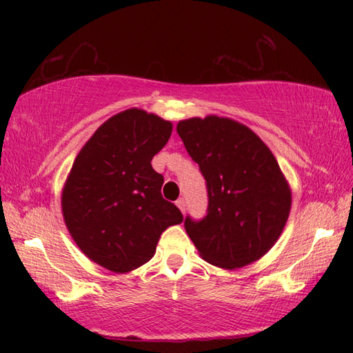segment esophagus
<instances>
[{
    "label": "esophagus",
    "instance_id": "34e87169",
    "mask_svg": "<svg viewBox=\"0 0 353 353\" xmlns=\"http://www.w3.org/2000/svg\"><path fill=\"white\" fill-rule=\"evenodd\" d=\"M176 205L179 207V210H181L182 213H185V201L182 198L176 201Z\"/></svg>",
    "mask_w": 353,
    "mask_h": 353
}]
</instances>
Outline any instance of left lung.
Masks as SVG:
<instances>
[{
  "instance_id": "obj_1",
  "label": "left lung",
  "mask_w": 353,
  "mask_h": 353,
  "mask_svg": "<svg viewBox=\"0 0 353 353\" xmlns=\"http://www.w3.org/2000/svg\"><path fill=\"white\" fill-rule=\"evenodd\" d=\"M177 134L207 181V216L185 219L199 255L229 271L260 260L291 210L290 183L271 149L248 126L218 115L182 119Z\"/></svg>"
}]
</instances>
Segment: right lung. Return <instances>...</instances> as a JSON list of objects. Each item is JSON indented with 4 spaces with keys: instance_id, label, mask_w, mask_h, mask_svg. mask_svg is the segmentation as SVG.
Wrapping results in <instances>:
<instances>
[{
    "instance_id": "add662e5",
    "label": "right lung",
    "mask_w": 353,
    "mask_h": 353,
    "mask_svg": "<svg viewBox=\"0 0 353 353\" xmlns=\"http://www.w3.org/2000/svg\"><path fill=\"white\" fill-rule=\"evenodd\" d=\"M171 132V121L132 107L101 124L76 155L62 188L63 221L77 248L105 270L145 265L163 230L183 221L162 198L163 176L151 165Z\"/></svg>"
}]
</instances>
